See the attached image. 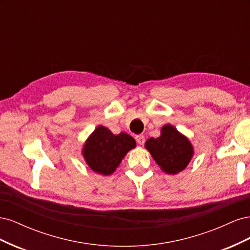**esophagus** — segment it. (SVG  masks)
I'll return each mask as SVG.
<instances>
[{"mask_svg": "<svg viewBox=\"0 0 250 250\" xmlns=\"http://www.w3.org/2000/svg\"><path fill=\"white\" fill-rule=\"evenodd\" d=\"M135 141H137V143L140 144V145H143V144L145 143V137H144L143 134H139L135 137Z\"/></svg>", "mask_w": 250, "mask_h": 250, "instance_id": "1", "label": "esophagus"}]
</instances>
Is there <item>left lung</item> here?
<instances>
[{
  "mask_svg": "<svg viewBox=\"0 0 250 250\" xmlns=\"http://www.w3.org/2000/svg\"><path fill=\"white\" fill-rule=\"evenodd\" d=\"M145 146L156 164L168 174L183 171L193 155L191 143L169 124L162 128L160 138L147 140Z\"/></svg>",
  "mask_w": 250,
  "mask_h": 250,
  "instance_id": "1",
  "label": "left lung"
}]
</instances>
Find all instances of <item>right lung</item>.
Instances as JSON below:
<instances>
[{"instance_id":"1","label":"right lung","mask_w":250,"mask_h":250,"mask_svg":"<svg viewBox=\"0 0 250 250\" xmlns=\"http://www.w3.org/2000/svg\"><path fill=\"white\" fill-rule=\"evenodd\" d=\"M134 147L135 141L129 134L121 132L115 135L107 128L99 126L85 143L83 155L93 171L109 175Z\"/></svg>"}]
</instances>
